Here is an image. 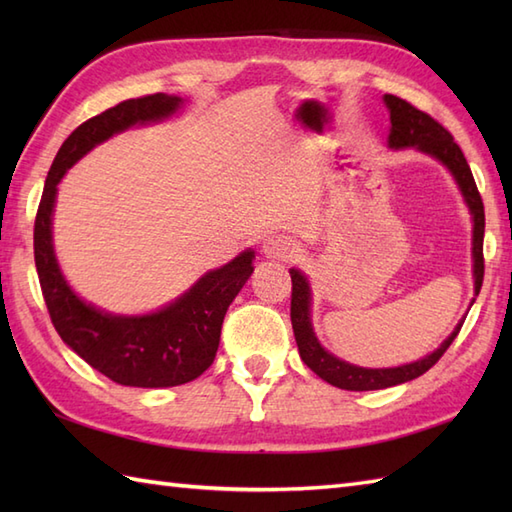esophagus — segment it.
<instances>
[{
	"label": "esophagus",
	"mask_w": 512,
	"mask_h": 512,
	"mask_svg": "<svg viewBox=\"0 0 512 512\" xmlns=\"http://www.w3.org/2000/svg\"><path fill=\"white\" fill-rule=\"evenodd\" d=\"M295 253H297V246L292 244V239L284 235L268 237L264 242V255L270 259H290Z\"/></svg>",
	"instance_id": "obj_1"
}]
</instances>
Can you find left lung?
<instances>
[{
  "label": "left lung",
  "instance_id": "obj_1",
  "mask_svg": "<svg viewBox=\"0 0 512 512\" xmlns=\"http://www.w3.org/2000/svg\"><path fill=\"white\" fill-rule=\"evenodd\" d=\"M385 105L389 110V147L402 149V147H416L418 151L433 156L447 167L458 187L464 195L469 211L473 215V279H475V295H480L482 281H484V202L482 195L477 191V184L473 180V173L469 162H466L460 145L455 143L453 136L444 129L436 118H431L427 112L418 110L405 99L394 94H385ZM292 279V299H290V319L292 330H295V339L299 345L301 361L306 363L314 374L323 378L339 389L347 391H369V389H385L400 383H407L422 376L427 369L436 365L442 354L449 350L455 336H458L462 323L455 325L451 336L444 341L436 352L420 358L416 363L400 365V367H387V369H367L356 367L341 361L334 354H330L321 343L317 341L310 321V286L308 279L303 277L299 270H290ZM475 301V299H473Z\"/></svg>",
  "mask_w": 512,
  "mask_h": 512
}]
</instances>
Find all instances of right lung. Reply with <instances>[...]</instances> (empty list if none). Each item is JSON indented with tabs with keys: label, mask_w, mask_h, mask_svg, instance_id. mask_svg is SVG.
Masks as SVG:
<instances>
[{
	"label": "right lung",
	"mask_w": 512,
	"mask_h": 512,
	"mask_svg": "<svg viewBox=\"0 0 512 512\" xmlns=\"http://www.w3.org/2000/svg\"><path fill=\"white\" fill-rule=\"evenodd\" d=\"M180 96L149 94L118 103L90 118L65 138L48 171L35 217V266L54 330L85 363L118 385L176 387L211 367L224 314L253 273V250L206 273L169 306L143 317H116L74 295L54 257L52 211L57 184L76 160L132 125L176 114Z\"/></svg>",
	"instance_id": "1"
}]
</instances>
